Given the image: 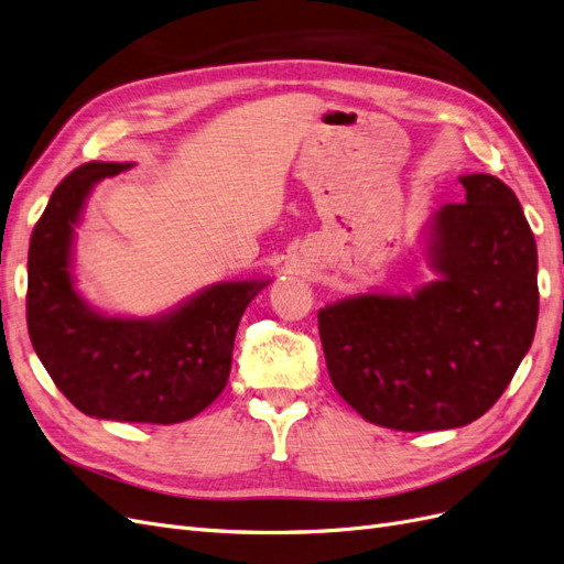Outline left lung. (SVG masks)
Wrapping results in <instances>:
<instances>
[{
    "mask_svg": "<svg viewBox=\"0 0 564 564\" xmlns=\"http://www.w3.org/2000/svg\"><path fill=\"white\" fill-rule=\"evenodd\" d=\"M466 202L433 220L440 280L414 296L362 294L317 313L334 388L383 429L447 431L497 402L532 346L539 317L536 242L510 187L458 178Z\"/></svg>",
    "mask_w": 564,
    "mask_h": 564,
    "instance_id": "left-lung-1",
    "label": "left lung"
}]
</instances>
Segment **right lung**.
<instances>
[{
	"mask_svg": "<svg viewBox=\"0 0 564 564\" xmlns=\"http://www.w3.org/2000/svg\"><path fill=\"white\" fill-rule=\"evenodd\" d=\"M129 166L89 162L56 185L30 237L28 332L48 377L79 412L169 425L197 416L226 388L237 324L268 282L214 284L158 319L94 313L73 286V226L94 183Z\"/></svg>",
	"mask_w": 564,
	"mask_h": 564,
	"instance_id": "right-lung-1",
	"label": "right lung"
}]
</instances>
